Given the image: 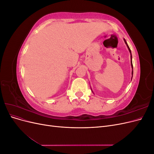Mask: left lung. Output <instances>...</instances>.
<instances>
[{"instance_id": "left-lung-1", "label": "left lung", "mask_w": 154, "mask_h": 154, "mask_svg": "<svg viewBox=\"0 0 154 154\" xmlns=\"http://www.w3.org/2000/svg\"><path fill=\"white\" fill-rule=\"evenodd\" d=\"M124 41H125V43L126 44V45H127V48H128V51H129V52H130V59H131V61H130V62H131V67H132V78H131V80H132V76H133V65H132V53H131V51H130V48H129V47H128V44H127V42H126V40H125V39L124 38ZM91 91H92V88H91ZM92 92H93V91H92Z\"/></svg>"}]
</instances>
